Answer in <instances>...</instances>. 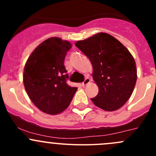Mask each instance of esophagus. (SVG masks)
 I'll use <instances>...</instances> for the list:
<instances>
[{
	"mask_svg": "<svg viewBox=\"0 0 156 156\" xmlns=\"http://www.w3.org/2000/svg\"><path fill=\"white\" fill-rule=\"evenodd\" d=\"M90 82V79L89 78H86L85 80H84V81L82 82V86H84H84L87 85Z\"/></svg>",
	"mask_w": 156,
	"mask_h": 156,
	"instance_id": "esophagus-1",
	"label": "esophagus"
}]
</instances>
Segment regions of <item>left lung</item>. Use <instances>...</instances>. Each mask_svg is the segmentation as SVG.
<instances>
[{
	"label": "left lung",
	"instance_id": "obj_1",
	"mask_svg": "<svg viewBox=\"0 0 156 156\" xmlns=\"http://www.w3.org/2000/svg\"><path fill=\"white\" fill-rule=\"evenodd\" d=\"M89 58L93 66V78L99 87L91 98L97 107L115 111L126 103L136 84V66L129 50L106 33H98L75 43Z\"/></svg>",
	"mask_w": 156,
	"mask_h": 156
}]
</instances>
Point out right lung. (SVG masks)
Returning <instances> with one entry per match:
<instances>
[{
	"instance_id": "obj_1",
	"label": "right lung",
	"mask_w": 156,
	"mask_h": 156,
	"mask_svg": "<svg viewBox=\"0 0 156 156\" xmlns=\"http://www.w3.org/2000/svg\"><path fill=\"white\" fill-rule=\"evenodd\" d=\"M72 44L53 37L39 44L26 62L23 83L30 100L50 115L62 112L70 104L78 88L67 84L64 59Z\"/></svg>"
}]
</instances>
